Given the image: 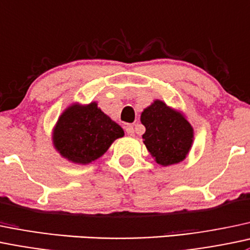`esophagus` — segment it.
<instances>
[{"mask_svg": "<svg viewBox=\"0 0 250 250\" xmlns=\"http://www.w3.org/2000/svg\"><path fill=\"white\" fill-rule=\"evenodd\" d=\"M125 133H127L128 136H134V127L133 125H127L125 127Z\"/></svg>", "mask_w": 250, "mask_h": 250, "instance_id": "34e87169", "label": "esophagus"}]
</instances>
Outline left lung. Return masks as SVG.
I'll return each instance as SVG.
<instances>
[{
	"label": "left lung",
	"mask_w": 250,
	"mask_h": 250,
	"mask_svg": "<svg viewBox=\"0 0 250 250\" xmlns=\"http://www.w3.org/2000/svg\"><path fill=\"white\" fill-rule=\"evenodd\" d=\"M146 128L143 141L157 164L162 167L183 162L194 143V129L185 112L154 99L141 112Z\"/></svg>",
	"instance_id": "obj_1"
}]
</instances>
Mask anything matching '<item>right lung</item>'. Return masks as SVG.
Masks as SVG:
<instances>
[{
	"label": "right lung",
	"instance_id": "add662e5",
	"mask_svg": "<svg viewBox=\"0 0 250 250\" xmlns=\"http://www.w3.org/2000/svg\"><path fill=\"white\" fill-rule=\"evenodd\" d=\"M125 132L98 107L97 102L68 105L51 133L54 148L62 158L79 165L99 159Z\"/></svg>",
	"mask_w": 250,
	"mask_h": 250
}]
</instances>
